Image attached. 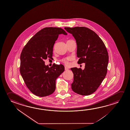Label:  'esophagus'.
<instances>
[{"mask_svg":"<svg viewBox=\"0 0 130 130\" xmlns=\"http://www.w3.org/2000/svg\"><path fill=\"white\" fill-rule=\"evenodd\" d=\"M69 69H68L67 67H65V70H66V71H67V70H68Z\"/></svg>","mask_w":130,"mask_h":130,"instance_id":"1","label":"esophagus"}]
</instances>
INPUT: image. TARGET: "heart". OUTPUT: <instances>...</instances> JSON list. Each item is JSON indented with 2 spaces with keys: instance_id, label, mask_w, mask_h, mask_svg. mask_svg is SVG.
I'll list each match as a JSON object with an SVG mask.
<instances>
[{
  "instance_id": "obj_1",
  "label": "heart",
  "mask_w": 130,
  "mask_h": 130,
  "mask_svg": "<svg viewBox=\"0 0 130 130\" xmlns=\"http://www.w3.org/2000/svg\"><path fill=\"white\" fill-rule=\"evenodd\" d=\"M71 59H72V58L68 57V58H65L63 59H62V62H63V63H64L66 65H68L69 64V61Z\"/></svg>"
}]
</instances>
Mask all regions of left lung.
<instances>
[{"mask_svg":"<svg viewBox=\"0 0 130 130\" xmlns=\"http://www.w3.org/2000/svg\"><path fill=\"white\" fill-rule=\"evenodd\" d=\"M64 29L76 40L78 64L85 63L84 70L71 68L74 74L72 89L80 95H89L97 90L106 76L108 62L106 46L95 32L87 27Z\"/></svg>","mask_w":130,"mask_h":130,"instance_id":"left-lung-1","label":"left lung"}]
</instances>
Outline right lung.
I'll use <instances>...</instances> for the list:
<instances>
[{"instance_id":"1","label":"right lung","mask_w":130,"mask_h":130,"mask_svg":"<svg viewBox=\"0 0 130 130\" xmlns=\"http://www.w3.org/2000/svg\"><path fill=\"white\" fill-rule=\"evenodd\" d=\"M63 29L48 27L38 31L24 46L20 56V73L27 88L36 96L45 97L54 92L56 80L64 71L62 64L45 65L44 60L52 58L53 46Z\"/></svg>"}]
</instances>
